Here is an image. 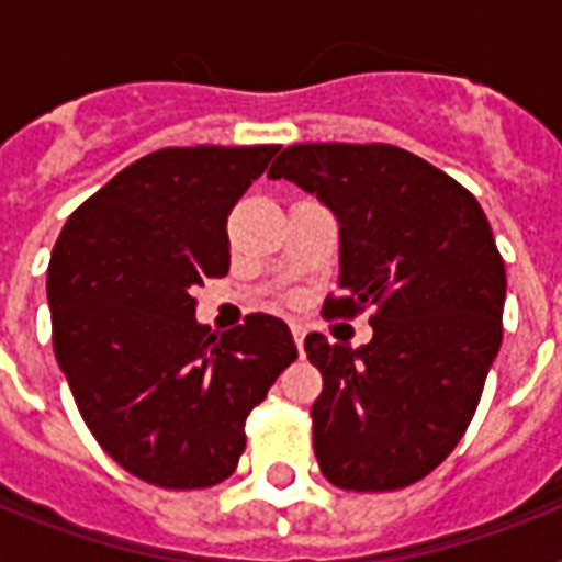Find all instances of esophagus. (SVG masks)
Segmentation results:
<instances>
[{
    "instance_id": "obj_1",
    "label": "esophagus",
    "mask_w": 562,
    "mask_h": 562,
    "mask_svg": "<svg viewBox=\"0 0 562 562\" xmlns=\"http://www.w3.org/2000/svg\"><path fill=\"white\" fill-rule=\"evenodd\" d=\"M291 335H294V344H297V352L300 356H303V338H306V329H303V326H291Z\"/></svg>"
}]
</instances>
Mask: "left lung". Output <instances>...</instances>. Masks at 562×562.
I'll return each mask as SVG.
<instances>
[{
    "mask_svg": "<svg viewBox=\"0 0 562 562\" xmlns=\"http://www.w3.org/2000/svg\"><path fill=\"white\" fill-rule=\"evenodd\" d=\"M268 178L317 194L341 224L344 294L324 315L373 308L359 350L306 338L324 375L312 405L321 472L356 493L408 487L458 446L502 347L507 277L487 215L396 145H291Z\"/></svg>",
    "mask_w": 562,
    "mask_h": 562,
    "instance_id": "left-lung-1",
    "label": "left lung"
}]
</instances>
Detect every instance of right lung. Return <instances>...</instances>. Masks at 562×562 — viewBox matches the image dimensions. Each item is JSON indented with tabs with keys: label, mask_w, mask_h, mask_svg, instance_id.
<instances>
[{
	"label": "right lung",
	"mask_w": 562,
	"mask_h": 562,
	"mask_svg": "<svg viewBox=\"0 0 562 562\" xmlns=\"http://www.w3.org/2000/svg\"><path fill=\"white\" fill-rule=\"evenodd\" d=\"M277 151L148 154L87 198L52 250L57 364L101 449L154 487L229 479L247 414L297 359L280 317L256 312L224 335L194 321V285L229 271V210Z\"/></svg>",
	"instance_id": "add662e5"
}]
</instances>
